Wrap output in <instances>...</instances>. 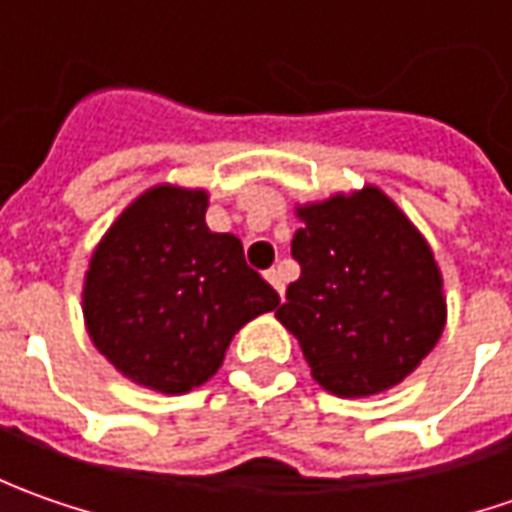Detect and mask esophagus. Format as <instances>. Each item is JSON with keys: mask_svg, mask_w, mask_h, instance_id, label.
I'll return each instance as SVG.
<instances>
[{"mask_svg": "<svg viewBox=\"0 0 512 512\" xmlns=\"http://www.w3.org/2000/svg\"><path fill=\"white\" fill-rule=\"evenodd\" d=\"M265 279L270 282V285L276 287V293H279V296L285 293V276H282V270H279V267H270V270L265 273Z\"/></svg>", "mask_w": 512, "mask_h": 512, "instance_id": "1", "label": "esophagus"}]
</instances>
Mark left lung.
I'll return each instance as SVG.
<instances>
[{
	"mask_svg": "<svg viewBox=\"0 0 512 512\" xmlns=\"http://www.w3.org/2000/svg\"><path fill=\"white\" fill-rule=\"evenodd\" d=\"M302 276L276 319L327 393L359 399L404 382L447 322L442 273L416 225L379 187L296 207Z\"/></svg>",
	"mask_w": 512,
	"mask_h": 512,
	"instance_id": "left-lung-1",
	"label": "left lung"
}]
</instances>
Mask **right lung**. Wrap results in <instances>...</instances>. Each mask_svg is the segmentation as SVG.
<instances>
[{
    "label": "right lung",
    "mask_w": 512,
    "mask_h": 512,
    "mask_svg": "<svg viewBox=\"0 0 512 512\" xmlns=\"http://www.w3.org/2000/svg\"><path fill=\"white\" fill-rule=\"evenodd\" d=\"M207 190L156 185L130 202L90 256V342L130 382L179 396L225 362L230 339L279 307L233 233L205 222Z\"/></svg>",
    "instance_id": "right-lung-1"
}]
</instances>
